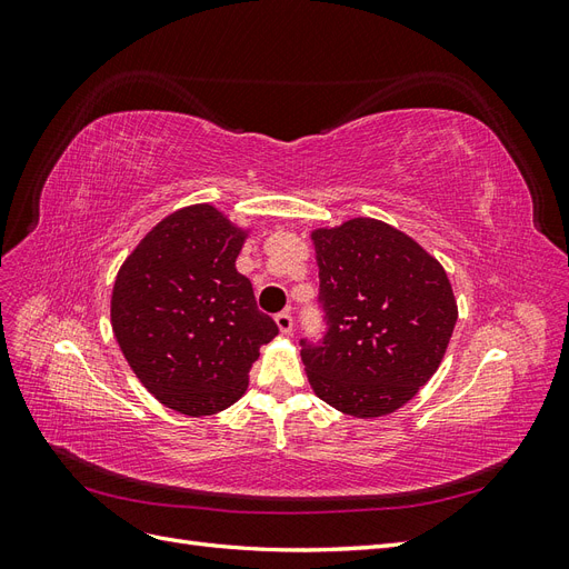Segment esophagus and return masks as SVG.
I'll return each mask as SVG.
<instances>
[{
    "label": "esophagus",
    "mask_w": 569,
    "mask_h": 569,
    "mask_svg": "<svg viewBox=\"0 0 569 569\" xmlns=\"http://www.w3.org/2000/svg\"><path fill=\"white\" fill-rule=\"evenodd\" d=\"M274 322H278L282 335H291V327H295V320H291L289 311H282V313L274 316Z\"/></svg>",
    "instance_id": "esophagus-1"
}]
</instances>
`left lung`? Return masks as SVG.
<instances>
[{
	"instance_id": "obj_1",
	"label": "left lung",
	"mask_w": 569,
	"mask_h": 569,
	"mask_svg": "<svg viewBox=\"0 0 569 569\" xmlns=\"http://www.w3.org/2000/svg\"><path fill=\"white\" fill-rule=\"evenodd\" d=\"M327 332L301 339L318 399L353 418L406 406L441 366L458 320L446 270L416 239L375 218L311 232Z\"/></svg>"
}]
</instances>
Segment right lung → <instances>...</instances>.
Returning <instances> with one entry per match:
<instances>
[{"label": "right lung", "instance_id": "1", "mask_svg": "<svg viewBox=\"0 0 569 569\" xmlns=\"http://www.w3.org/2000/svg\"><path fill=\"white\" fill-rule=\"evenodd\" d=\"M249 230L211 203L166 216L120 266L111 327L149 393L182 416L232 406L278 325L256 308L234 261Z\"/></svg>", "mask_w": 569, "mask_h": 569}]
</instances>
